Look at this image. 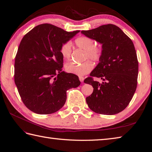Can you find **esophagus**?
Returning <instances> with one entry per match:
<instances>
[{
  "label": "esophagus",
  "mask_w": 152,
  "mask_h": 152,
  "mask_svg": "<svg viewBox=\"0 0 152 152\" xmlns=\"http://www.w3.org/2000/svg\"><path fill=\"white\" fill-rule=\"evenodd\" d=\"M79 80L81 82H83V81L84 80V78L83 77H79Z\"/></svg>",
  "instance_id": "1"
}]
</instances>
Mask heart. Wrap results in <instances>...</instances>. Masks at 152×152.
Returning <instances> with one entry per match:
<instances>
[{
    "instance_id": "1",
    "label": "heart",
    "mask_w": 152,
    "mask_h": 152,
    "mask_svg": "<svg viewBox=\"0 0 152 152\" xmlns=\"http://www.w3.org/2000/svg\"><path fill=\"white\" fill-rule=\"evenodd\" d=\"M78 48L85 50V59H90L94 62H98L102 56V49L100 47L94 46V41L88 37H80L75 41ZM72 44L70 42L63 43L59 49L62 57L69 59L72 54ZM93 68V64L87 60L82 63H70L65 66L67 72L79 76H84L89 73Z\"/></svg>"
}]
</instances>
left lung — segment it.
<instances>
[{"label":"left lung","instance_id":"1","mask_svg":"<svg viewBox=\"0 0 152 152\" xmlns=\"http://www.w3.org/2000/svg\"><path fill=\"white\" fill-rule=\"evenodd\" d=\"M81 33L102 44L99 62L91 77L84 81L94 88L86 98L88 107L99 114L122 112L130 103L137 87L138 61L134 44L119 27L112 24ZM94 77L102 82L94 80Z\"/></svg>","mask_w":152,"mask_h":152}]
</instances>
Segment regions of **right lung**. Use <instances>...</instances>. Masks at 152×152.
<instances>
[{"label":"right lung","mask_w":152,"mask_h":152,"mask_svg":"<svg viewBox=\"0 0 152 152\" xmlns=\"http://www.w3.org/2000/svg\"><path fill=\"white\" fill-rule=\"evenodd\" d=\"M79 31L44 23L23 37L15 58V82L22 102L31 112L58 111L66 102V91L80 84L77 75L62 71L59 51L61 45Z\"/></svg>","instance_id":"right-lung-1"}]
</instances>
